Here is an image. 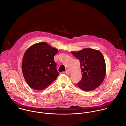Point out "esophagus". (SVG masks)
I'll use <instances>...</instances> for the list:
<instances>
[{
	"mask_svg": "<svg viewBox=\"0 0 126 126\" xmlns=\"http://www.w3.org/2000/svg\"><path fill=\"white\" fill-rule=\"evenodd\" d=\"M65 74H66V75H69L70 74V72H69L68 70H66V71H65Z\"/></svg>",
	"mask_w": 126,
	"mask_h": 126,
	"instance_id": "34e87169",
	"label": "esophagus"
}]
</instances>
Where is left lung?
Segmentation results:
<instances>
[{
    "instance_id": "8db88e82",
    "label": "left lung",
    "mask_w": 126,
    "mask_h": 126,
    "mask_svg": "<svg viewBox=\"0 0 126 126\" xmlns=\"http://www.w3.org/2000/svg\"><path fill=\"white\" fill-rule=\"evenodd\" d=\"M72 54L80 60L82 75L78 83V87L86 91H90L99 87L105 77L106 67L101 52L91 48H85Z\"/></svg>"
}]
</instances>
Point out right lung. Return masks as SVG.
<instances>
[{"instance_id": "right-lung-1", "label": "right lung", "mask_w": 126, "mask_h": 126, "mask_svg": "<svg viewBox=\"0 0 126 126\" xmlns=\"http://www.w3.org/2000/svg\"><path fill=\"white\" fill-rule=\"evenodd\" d=\"M58 51L46 42L36 43L27 49L23 58L22 71L31 88L42 90L57 79L59 73L54 56Z\"/></svg>"}]
</instances>
